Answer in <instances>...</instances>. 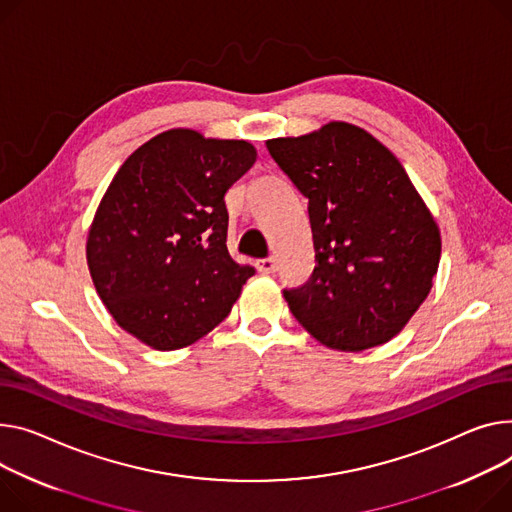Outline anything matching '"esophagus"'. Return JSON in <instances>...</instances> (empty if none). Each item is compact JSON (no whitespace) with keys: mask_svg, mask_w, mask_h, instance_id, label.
<instances>
[{"mask_svg":"<svg viewBox=\"0 0 512 512\" xmlns=\"http://www.w3.org/2000/svg\"><path fill=\"white\" fill-rule=\"evenodd\" d=\"M257 269L261 271V274H276V259L274 257H267V259H259L257 261Z\"/></svg>","mask_w":512,"mask_h":512,"instance_id":"1","label":"esophagus"}]
</instances>
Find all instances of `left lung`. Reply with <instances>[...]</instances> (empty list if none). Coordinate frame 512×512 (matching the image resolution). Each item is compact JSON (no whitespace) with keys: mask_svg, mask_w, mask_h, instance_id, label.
Masks as SVG:
<instances>
[{"mask_svg":"<svg viewBox=\"0 0 512 512\" xmlns=\"http://www.w3.org/2000/svg\"><path fill=\"white\" fill-rule=\"evenodd\" d=\"M265 146L309 199L317 265L284 290L292 315L331 350L387 344L438 271L440 230L422 195L387 146L346 121Z\"/></svg>","mask_w":512,"mask_h":512,"instance_id":"8db88e82","label":"left lung"}]
</instances>
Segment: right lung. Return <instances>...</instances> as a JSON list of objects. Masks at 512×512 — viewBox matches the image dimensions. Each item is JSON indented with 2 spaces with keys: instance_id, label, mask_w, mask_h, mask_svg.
<instances>
[{
  "instance_id": "right-lung-1",
  "label": "right lung",
  "mask_w": 512,
  "mask_h": 512,
  "mask_svg": "<svg viewBox=\"0 0 512 512\" xmlns=\"http://www.w3.org/2000/svg\"><path fill=\"white\" fill-rule=\"evenodd\" d=\"M255 160L245 140L177 127L117 170L90 224L86 261L107 311L142 344L160 352L195 344L255 274L228 253L224 203Z\"/></svg>"
}]
</instances>
